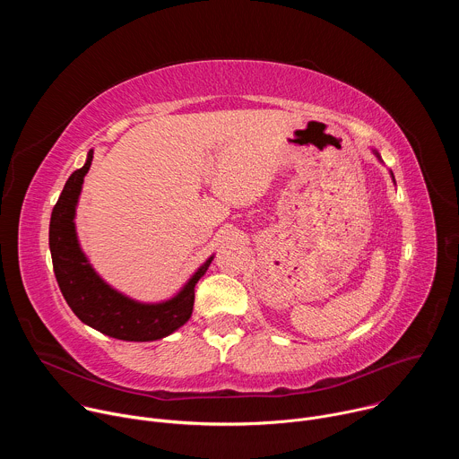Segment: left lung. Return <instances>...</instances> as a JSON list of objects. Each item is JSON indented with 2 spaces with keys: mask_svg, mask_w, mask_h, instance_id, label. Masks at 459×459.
<instances>
[{
  "mask_svg": "<svg viewBox=\"0 0 459 459\" xmlns=\"http://www.w3.org/2000/svg\"><path fill=\"white\" fill-rule=\"evenodd\" d=\"M376 154H377V152H376ZM377 158H379V156H377Z\"/></svg>",
  "mask_w": 459,
  "mask_h": 459,
  "instance_id": "obj_1",
  "label": "left lung"
}]
</instances>
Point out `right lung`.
<instances>
[{
	"label": "right lung",
	"instance_id": "add662e5",
	"mask_svg": "<svg viewBox=\"0 0 459 459\" xmlns=\"http://www.w3.org/2000/svg\"><path fill=\"white\" fill-rule=\"evenodd\" d=\"M91 163L92 151L85 165L65 183L50 216L48 245L59 290L85 325L110 338L125 342L161 340L188 321L194 307V287L207 273L212 257L172 299L163 303H138L108 287L82 252L74 227L78 198Z\"/></svg>",
	"mask_w": 459,
	"mask_h": 459
}]
</instances>
